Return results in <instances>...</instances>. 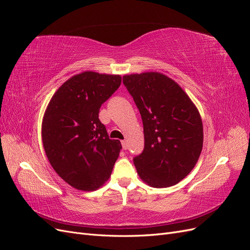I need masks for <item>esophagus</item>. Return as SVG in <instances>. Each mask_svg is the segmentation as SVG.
<instances>
[{
	"mask_svg": "<svg viewBox=\"0 0 250 250\" xmlns=\"http://www.w3.org/2000/svg\"><path fill=\"white\" fill-rule=\"evenodd\" d=\"M121 144H122V148L124 150H126L128 148V145H127V142L126 141H122V142H121Z\"/></svg>",
	"mask_w": 250,
	"mask_h": 250,
	"instance_id": "34e87169",
	"label": "esophagus"
}]
</instances>
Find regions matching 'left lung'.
Wrapping results in <instances>:
<instances>
[{
    "instance_id": "left-lung-1",
    "label": "left lung",
    "mask_w": 250,
    "mask_h": 250,
    "mask_svg": "<svg viewBox=\"0 0 250 250\" xmlns=\"http://www.w3.org/2000/svg\"><path fill=\"white\" fill-rule=\"evenodd\" d=\"M140 110L145 146L133 157L139 176L151 187L178 184L200 156L203 127L198 109L177 83L156 72L123 76Z\"/></svg>"
}]
</instances>
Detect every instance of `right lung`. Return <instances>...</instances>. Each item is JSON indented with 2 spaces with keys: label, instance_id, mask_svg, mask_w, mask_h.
<instances>
[{
  "label": "right lung",
  "instance_id": "1",
  "mask_svg": "<svg viewBox=\"0 0 250 250\" xmlns=\"http://www.w3.org/2000/svg\"><path fill=\"white\" fill-rule=\"evenodd\" d=\"M120 75L83 72L65 81L44 112L42 137L51 166L65 183L94 191L106 181L122 145L99 120L101 105L121 85Z\"/></svg>",
  "mask_w": 250,
  "mask_h": 250
}]
</instances>
